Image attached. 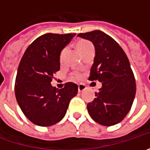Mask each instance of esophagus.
<instances>
[{
    "label": "esophagus",
    "instance_id": "1",
    "mask_svg": "<svg viewBox=\"0 0 150 150\" xmlns=\"http://www.w3.org/2000/svg\"><path fill=\"white\" fill-rule=\"evenodd\" d=\"M86 89V86L83 83H80L78 84V92L79 93H81V92H83L84 90Z\"/></svg>",
    "mask_w": 150,
    "mask_h": 150
}]
</instances>
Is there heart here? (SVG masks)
<instances>
[{"label": "heart", "mask_w": 150, "mask_h": 150, "mask_svg": "<svg viewBox=\"0 0 150 150\" xmlns=\"http://www.w3.org/2000/svg\"><path fill=\"white\" fill-rule=\"evenodd\" d=\"M92 46H93V44L91 43L90 42H88V41H87V40H81V41H79L78 42V44H77V47H78V51H79L80 52H83L84 50L88 49V47H92ZM64 52H65V49L62 50V52H61V60L62 59V57H63ZM71 76H72V78H73V79H80V78L83 77V73L81 72L80 70H75V71H73V72H72Z\"/></svg>", "instance_id": "1"}]
</instances>
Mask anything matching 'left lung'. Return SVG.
Here are the masks:
<instances>
[{
    "label": "left lung",
    "mask_w": 150,
    "mask_h": 150,
    "mask_svg": "<svg viewBox=\"0 0 150 150\" xmlns=\"http://www.w3.org/2000/svg\"><path fill=\"white\" fill-rule=\"evenodd\" d=\"M95 47V57L90 70V81H99L102 88L88 103V113L104 126L120 123L131 109L136 93L135 78L124 50L102 31L80 33Z\"/></svg>",
    "instance_id": "8db88e82"
}]
</instances>
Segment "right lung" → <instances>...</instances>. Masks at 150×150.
<instances>
[{"label":"right lung","mask_w":150,"mask_h":150,"mask_svg":"<svg viewBox=\"0 0 150 150\" xmlns=\"http://www.w3.org/2000/svg\"><path fill=\"white\" fill-rule=\"evenodd\" d=\"M75 35L44 34L30 44L21 57L15 94L22 112L36 125L47 127L61 121L78 93V85L71 82L61 89L51 84L60 69L61 52Z\"/></svg>","instance_id":"obj_1"}]
</instances>
